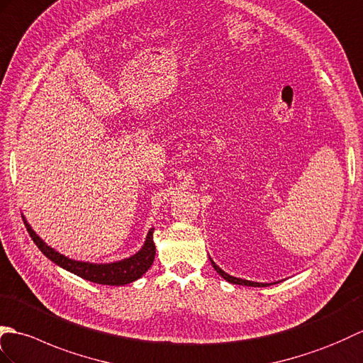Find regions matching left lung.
<instances>
[{"label": "left lung", "instance_id": "1", "mask_svg": "<svg viewBox=\"0 0 363 363\" xmlns=\"http://www.w3.org/2000/svg\"><path fill=\"white\" fill-rule=\"evenodd\" d=\"M209 261H211V265L214 267V270L219 273V275L228 281V283L231 284H239V286H250V287H267V286H272V284H277V283H256V281H248V279H242V278H236V277H231L228 275V273H225L219 265H217L211 257H209Z\"/></svg>", "mask_w": 363, "mask_h": 363}]
</instances>
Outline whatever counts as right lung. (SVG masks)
<instances>
[{"mask_svg":"<svg viewBox=\"0 0 363 363\" xmlns=\"http://www.w3.org/2000/svg\"><path fill=\"white\" fill-rule=\"evenodd\" d=\"M24 225H26L28 233L30 235L32 240L40 248L48 259L52 261L55 265L65 269L74 275L84 278L86 281H91L96 284L104 286H124L130 284L133 281L141 278L146 273L150 265L154 264L155 259V242H154V228H150L146 240H144L143 247L135 255L124 257V259L113 261V262H88V261H77L71 259V257L59 253L51 245H48L45 240L40 238L37 233L32 230L26 217H23Z\"/></svg>","mask_w":363,"mask_h":363,"instance_id":"add662e5","label":"right lung"}]
</instances>
